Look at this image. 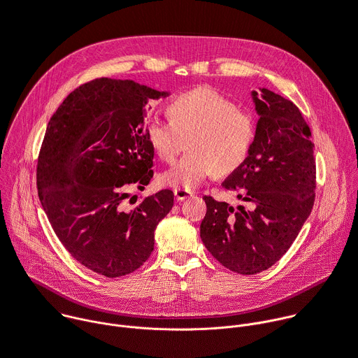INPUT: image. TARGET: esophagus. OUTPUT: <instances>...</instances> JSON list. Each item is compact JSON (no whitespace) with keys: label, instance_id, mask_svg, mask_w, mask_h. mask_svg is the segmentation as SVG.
Instances as JSON below:
<instances>
[{"label":"esophagus","instance_id":"34e87169","mask_svg":"<svg viewBox=\"0 0 358 358\" xmlns=\"http://www.w3.org/2000/svg\"><path fill=\"white\" fill-rule=\"evenodd\" d=\"M173 194H175V197H176L178 201H183V200L192 197V196H193V192L179 187V189H175V190H173Z\"/></svg>","mask_w":358,"mask_h":358}]
</instances>
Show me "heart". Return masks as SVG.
Wrapping results in <instances>:
<instances>
[{
    "instance_id": "1",
    "label": "heart",
    "mask_w": 358,
    "mask_h": 358,
    "mask_svg": "<svg viewBox=\"0 0 358 358\" xmlns=\"http://www.w3.org/2000/svg\"><path fill=\"white\" fill-rule=\"evenodd\" d=\"M168 116L169 120H150L145 129L151 148L166 164L175 162L187 145L189 152L162 173L161 182L166 186L190 190L214 172H234L255 141L252 115L208 87L175 96L168 105Z\"/></svg>"
}]
</instances>
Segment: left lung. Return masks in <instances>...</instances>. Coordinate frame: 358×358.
<instances>
[{
	"mask_svg": "<svg viewBox=\"0 0 358 358\" xmlns=\"http://www.w3.org/2000/svg\"><path fill=\"white\" fill-rule=\"evenodd\" d=\"M259 116L245 162L221 186L238 192L248 207L236 210L204 196L207 213L200 238L227 268L256 274L289 249L315 200V145L299 109L267 90L252 91Z\"/></svg>",
	"mask_w": 358,
	"mask_h": 358,
	"instance_id": "8db88e82",
	"label": "left lung"
}]
</instances>
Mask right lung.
Masks as SVG:
<instances>
[{
    "mask_svg": "<svg viewBox=\"0 0 358 358\" xmlns=\"http://www.w3.org/2000/svg\"><path fill=\"white\" fill-rule=\"evenodd\" d=\"M168 95L98 78L73 91L48 124L38 161L42 207L71 256L105 277L133 273L150 257L155 228L173 206L165 189L123 207L129 189H144L154 175L145 106Z\"/></svg>",
    "mask_w": 358,
    "mask_h": 358,
    "instance_id": "add662e5",
    "label": "right lung"
}]
</instances>
